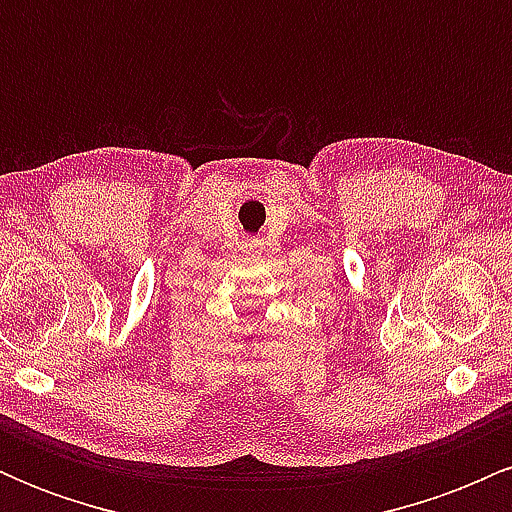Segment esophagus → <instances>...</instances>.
Masks as SVG:
<instances>
[{"mask_svg": "<svg viewBox=\"0 0 512 512\" xmlns=\"http://www.w3.org/2000/svg\"><path fill=\"white\" fill-rule=\"evenodd\" d=\"M245 252H250V255H257V252H262V243H260V240H248V243H245Z\"/></svg>", "mask_w": 512, "mask_h": 512, "instance_id": "obj_1", "label": "esophagus"}]
</instances>
